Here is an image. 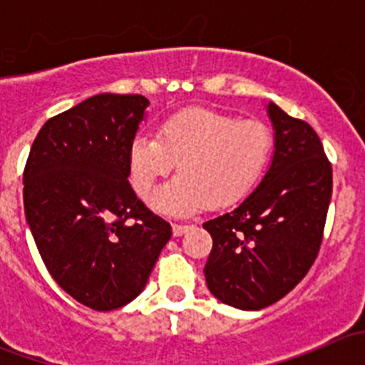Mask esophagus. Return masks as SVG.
I'll use <instances>...</instances> for the list:
<instances>
[{
    "label": "esophagus",
    "instance_id": "34e87169",
    "mask_svg": "<svg viewBox=\"0 0 365 365\" xmlns=\"http://www.w3.org/2000/svg\"><path fill=\"white\" fill-rule=\"evenodd\" d=\"M194 226H189V224H173V235L175 237H182V235H185L187 231L192 230Z\"/></svg>",
    "mask_w": 365,
    "mask_h": 365
}]
</instances>
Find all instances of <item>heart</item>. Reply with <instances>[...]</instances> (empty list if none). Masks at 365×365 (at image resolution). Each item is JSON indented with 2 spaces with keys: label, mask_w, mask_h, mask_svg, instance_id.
Here are the masks:
<instances>
[{
  "label": "heart",
  "mask_w": 365,
  "mask_h": 365,
  "mask_svg": "<svg viewBox=\"0 0 365 365\" xmlns=\"http://www.w3.org/2000/svg\"><path fill=\"white\" fill-rule=\"evenodd\" d=\"M274 152V134L259 120L210 109H185L160 125L159 135H138L130 146V180L146 196L178 164L180 175L150 196L155 210L194 215L208 201H240L259 183Z\"/></svg>",
  "instance_id": "heart-1"
}]
</instances>
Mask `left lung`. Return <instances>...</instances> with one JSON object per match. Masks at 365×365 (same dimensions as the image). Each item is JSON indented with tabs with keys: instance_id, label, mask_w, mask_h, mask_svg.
Returning <instances> with one entry per match:
<instances>
[{
	"instance_id": "left-lung-1",
	"label": "left lung",
	"mask_w": 365,
	"mask_h": 365,
	"mask_svg": "<svg viewBox=\"0 0 365 365\" xmlns=\"http://www.w3.org/2000/svg\"><path fill=\"white\" fill-rule=\"evenodd\" d=\"M267 113L275 141L270 168L233 212L203 224L213 240L206 286L244 311L275 304L305 277L332 197V165L314 128L274 102Z\"/></svg>"
}]
</instances>
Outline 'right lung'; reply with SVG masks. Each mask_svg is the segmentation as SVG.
<instances>
[{
	"label": "right lung",
	"instance_id": "1",
	"mask_svg": "<svg viewBox=\"0 0 365 365\" xmlns=\"http://www.w3.org/2000/svg\"><path fill=\"white\" fill-rule=\"evenodd\" d=\"M143 95L101 93L43 123L24 168V213L61 289L113 311L145 289L171 226L128 183Z\"/></svg>",
	"mask_w": 365,
	"mask_h": 365
}]
</instances>
